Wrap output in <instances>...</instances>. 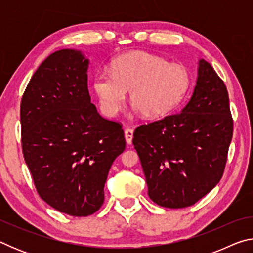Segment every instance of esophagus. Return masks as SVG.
Returning a JSON list of instances; mask_svg holds the SVG:
<instances>
[{"label": "esophagus", "mask_w": 253, "mask_h": 253, "mask_svg": "<svg viewBox=\"0 0 253 253\" xmlns=\"http://www.w3.org/2000/svg\"><path fill=\"white\" fill-rule=\"evenodd\" d=\"M132 135H134V130L131 128H127L125 130V138H126V143L127 144H131L132 142Z\"/></svg>", "instance_id": "obj_1"}]
</instances>
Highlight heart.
Wrapping results in <instances>:
<instances>
[{
    "instance_id": "b5f03b06",
    "label": "heart",
    "mask_w": 253,
    "mask_h": 253,
    "mask_svg": "<svg viewBox=\"0 0 253 253\" xmlns=\"http://www.w3.org/2000/svg\"><path fill=\"white\" fill-rule=\"evenodd\" d=\"M188 88L190 77L183 67L168 65L157 55L139 51L121 55L110 72H97L92 79L100 107L109 116L122 110L127 91L134 108L144 117L164 116L181 102Z\"/></svg>"
}]
</instances>
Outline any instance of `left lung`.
Returning a JSON list of instances; mask_svg holds the SVG:
<instances>
[{"instance_id":"obj_1","label":"left lung","mask_w":253,"mask_h":253,"mask_svg":"<svg viewBox=\"0 0 253 253\" xmlns=\"http://www.w3.org/2000/svg\"><path fill=\"white\" fill-rule=\"evenodd\" d=\"M232 135L228 90L201 59L193 95L181 113L135 129L132 144L153 202L181 209L207 195L223 175Z\"/></svg>"}]
</instances>
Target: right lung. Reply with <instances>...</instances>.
<instances>
[{"mask_svg":"<svg viewBox=\"0 0 253 253\" xmlns=\"http://www.w3.org/2000/svg\"><path fill=\"white\" fill-rule=\"evenodd\" d=\"M88 66L81 51L50 54L20 109L23 156L38 193L72 216L100 209L110 166L126 147L121 124L102 118L90 101Z\"/></svg>","mask_w":253,"mask_h":253,"instance_id":"obj_1","label":"right lung"}]
</instances>
